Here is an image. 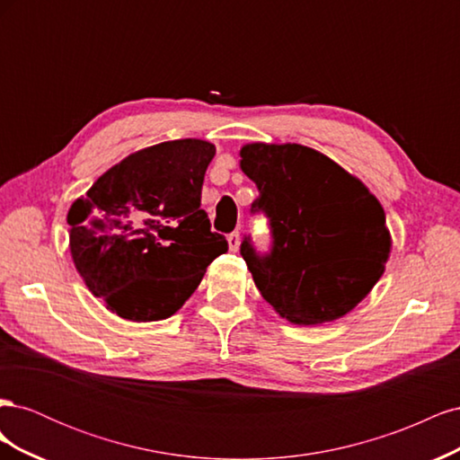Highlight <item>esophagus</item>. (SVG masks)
Listing matches in <instances>:
<instances>
[{"label":"esophagus","instance_id":"esophagus-1","mask_svg":"<svg viewBox=\"0 0 460 460\" xmlns=\"http://www.w3.org/2000/svg\"><path fill=\"white\" fill-rule=\"evenodd\" d=\"M228 247H230V252H238L240 249V234L238 232L228 234Z\"/></svg>","mask_w":460,"mask_h":460}]
</instances>
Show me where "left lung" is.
Masks as SVG:
<instances>
[{
  "instance_id": "1",
  "label": "left lung",
  "mask_w": 460,
  "mask_h": 460,
  "mask_svg": "<svg viewBox=\"0 0 460 460\" xmlns=\"http://www.w3.org/2000/svg\"><path fill=\"white\" fill-rule=\"evenodd\" d=\"M240 155L259 190L252 215L267 217L270 230L269 252L252 235L240 245L261 296L296 324L349 313L380 280L392 247L378 199L311 147L252 144Z\"/></svg>"
}]
</instances>
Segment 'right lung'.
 I'll return each instance as SVG.
<instances>
[{"label":"right lung","instance_id":"1","mask_svg":"<svg viewBox=\"0 0 460 460\" xmlns=\"http://www.w3.org/2000/svg\"><path fill=\"white\" fill-rule=\"evenodd\" d=\"M215 146L174 140L132 153L68 211L71 253L88 289L127 320L174 314L228 252L201 208Z\"/></svg>","mask_w":460,"mask_h":460}]
</instances>
